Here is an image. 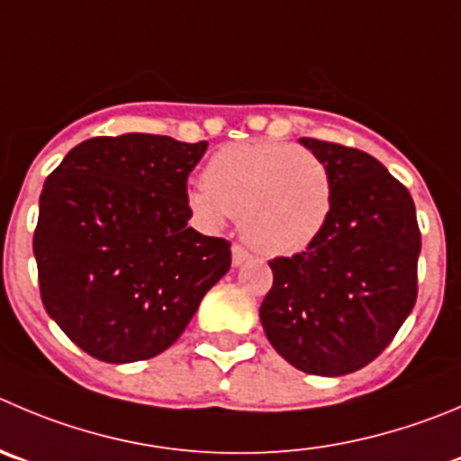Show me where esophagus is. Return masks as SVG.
<instances>
[{
  "label": "esophagus",
  "instance_id": "esophagus-1",
  "mask_svg": "<svg viewBox=\"0 0 461 461\" xmlns=\"http://www.w3.org/2000/svg\"><path fill=\"white\" fill-rule=\"evenodd\" d=\"M230 251H233V265L235 267L244 265V262H247L249 258H251V253H249L247 249L242 247V244H233V249H230Z\"/></svg>",
  "mask_w": 461,
  "mask_h": 461
}]
</instances>
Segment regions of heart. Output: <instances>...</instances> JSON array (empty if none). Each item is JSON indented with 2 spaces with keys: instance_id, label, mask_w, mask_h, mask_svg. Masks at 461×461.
I'll return each instance as SVG.
<instances>
[{
  "instance_id": "b5f03b06",
  "label": "heart",
  "mask_w": 461,
  "mask_h": 461,
  "mask_svg": "<svg viewBox=\"0 0 461 461\" xmlns=\"http://www.w3.org/2000/svg\"><path fill=\"white\" fill-rule=\"evenodd\" d=\"M187 205L203 228L240 217L242 235L262 256H294L312 247L332 210L328 165L314 151L283 142L221 147L187 190Z\"/></svg>"
}]
</instances>
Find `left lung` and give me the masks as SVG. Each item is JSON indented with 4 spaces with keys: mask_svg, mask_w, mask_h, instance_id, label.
Here are the masks:
<instances>
[{
    "mask_svg": "<svg viewBox=\"0 0 461 461\" xmlns=\"http://www.w3.org/2000/svg\"><path fill=\"white\" fill-rule=\"evenodd\" d=\"M301 144L328 165L332 210L312 247L274 258L260 321L278 355L310 375H346L374 362L416 303L420 230L411 194L359 149Z\"/></svg>",
    "mask_w": 461,
    "mask_h": 461,
    "instance_id": "8db88e82",
    "label": "left lung"
}]
</instances>
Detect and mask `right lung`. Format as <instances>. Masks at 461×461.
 Listing matches in <instances>:
<instances>
[{"label": "right lung", "mask_w": 461, "mask_h": 461, "mask_svg": "<svg viewBox=\"0 0 461 461\" xmlns=\"http://www.w3.org/2000/svg\"><path fill=\"white\" fill-rule=\"evenodd\" d=\"M205 149L102 135L47 176L33 233L41 299L92 357L126 365L167 350L230 269V242L187 226V176Z\"/></svg>", "instance_id": "right-lung-1"}]
</instances>
